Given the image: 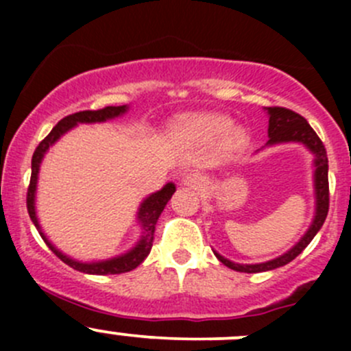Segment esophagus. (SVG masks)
Returning a JSON list of instances; mask_svg holds the SVG:
<instances>
[{
  "instance_id": "obj_1",
  "label": "esophagus",
  "mask_w": 351,
  "mask_h": 351,
  "mask_svg": "<svg viewBox=\"0 0 351 351\" xmlns=\"http://www.w3.org/2000/svg\"><path fill=\"white\" fill-rule=\"evenodd\" d=\"M183 185L190 186V189H202L204 186V178L198 173H186L182 180Z\"/></svg>"
}]
</instances>
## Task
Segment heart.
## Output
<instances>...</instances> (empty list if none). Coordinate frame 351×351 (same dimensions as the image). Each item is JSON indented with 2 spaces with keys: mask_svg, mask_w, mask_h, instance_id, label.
<instances>
[{
  "mask_svg": "<svg viewBox=\"0 0 351 351\" xmlns=\"http://www.w3.org/2000/svg\"><path fill=\"white\" fill-rule=\"evenodd\" d=\"M231 129V120L226 117L219 115H207V117H195V119L183 120L176 123L175 134H178L182 139L190 141H208L222 136ZM244 137L243 129H232L229 132L231 143H239Z\"/></svg>",
  "mask_w": 351,
  "mask_h": 351,
  "instance_id": "obj_1",
  "label": "heart"
}]
</instances>
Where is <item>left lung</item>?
<instances>
[{
    "label": "left lung",
    "mask_w": 351,
    "mask_h": 351,
    "mask_svg": "<svg viewBox=\"0 0 351 351\" xmlns=\"http://www.w3.org/2000/svg\"><path fill=\"white\" fill-rule=\"evenodd\" d=\"M267 110L268 115H270V120H268V136H270V139H268L267 146H274V144L282 143H300L314 154V166H316V171H314L316 215H314V221L313 224H311V228L307 229L306 234L300 238V241L297 243L292 250L287 251L282 256L275 258V260L256 265H239L232 263L228 258L215 253V256H217V260L221 261V263H224L226 267L231 268V270L244 271V274H260V271L274 270V268L284 267V265L290 263L293 258H297L304 250H306L307 244L313 241L314 236L317 234V231L323 228L329 208L328 154L323 141L317 137V134L314 132L313 127H311L309 123H307V120L304 119L302 115H299V113L284 107H268Z\"/></svg>",
    "instance_id": "obj_1"
}]
</instances>
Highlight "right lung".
Listing matches in <instances>:
<instances>
[{"instance_id":"obj_1","label":"right lung","mask_w":351,"mask_h":351,"mask_svg":"<svg viewBox=\"0 0 351 351\" xmlns=\"http://www.w3.org/2000/svg\"><path fill=\"white\" fill-rule=\"evenodd\" d=\"M127 105H120V107H105L100 110H83V112H76L73 115H67L62 120H59L58 125L51 130L47 137L42 141L40 144L35 149L34 156H32V176H30V185L27 190V210L30 215L32 222L37 228L38 234L42 236L45 244L52 250V253L59 258V260L64 261L66 265H69L71 268L77 271H83V274L90 275H115V274H125V271L134 270V268L139 267L144 260L149 254L151 247H153L154 241V231H156V222H158L159 215L165 210L166 204L175 193V185L173 183H166L159 192L153 193L146 198V200L141 204L139 212H137V219H139L141 226H143V236H141L139 243L125 254H120V256L112 258V260L105 261H95V263H81V261L71 260L69 256L62 254L61 251L56 250L54 244L45 238V234L42 232L40 224L37 221V214H35V190H37V178H38V169H40V162L44 159V154L47 153L49 147L62 136L67 130L76 127L77 123H95V122H105V120L115 119V117L122 115L127 112Z\"/></svg>"}]
</instances>
